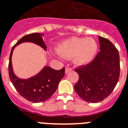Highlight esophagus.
Masks as SVG:
<instances>
[{
	"mask_svg": "<svg viewBox=\"0 0 128 128\" xmlns=\"http://www.w3.org/2000/svg\"><path fill=\"white\" fill-rule=\"evenodd\" d=\"M72 68L67 66V67L66 68V70H65V72H66V73H68V72H69L72 71Z\"/></svg>",
	"mask_w": 128,
	"mask_h": 128,
	"instance_id": "obj_1",
	"label": "esophagus"
}]
</instances>
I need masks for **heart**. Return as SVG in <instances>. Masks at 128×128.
<instances>
[{"label": "heart", "mask_w": 128, "mask_h": 128, "mask_svg": "<svg viewBox=\"0 0 128 128\" xmlns=\"http://www.w3.org/2000/svg\"><path fill=\"white\" fill-rule=\"evenodd\" d=\"M97 48V43L93 38L72 37L59 44L57 51L65 58L73 57L76 64L84 65L93 60Z\"/></svg>", "instance_id": "obj_1"}]
</instances>
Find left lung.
Returning <instances> with one entry per match:
<instances>
[{
  "label": "left lung",
  "instance_id": "1",
  "mask_svg": "<svg viewBox=\"0 0 128 128\" xmlns=\"http://www.w3.org/2000/svg\"><path fill=\"white\" fill-rule=\"evenodd\" d=\"M100 51L91 62L75 68L79 80L74 89L88 102L103 100L112 92L120 77V56L108 39L98 36Z\"/></svg>",
  "mask_w": 128,
  "mask_h": 128
}]
</instances>
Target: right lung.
<instances>
[{
  "instance_id": "1",
  "label": "right lung",
  "mask_w": 128,
  "mask_h": 128,
  "mask_svg": "<svg viewBox=\"0 0 128 128\" xmlns=\"http://www.w3.org/2000/svg\"><path fill=\"white\" fill-rule=\"evenodd\" d=\"M24 42H32L38 44L44 49L46 45L42 40V34L39 33L28 34L21 38L14 45L11 50L8 64V73L16 91L21 96L32 102L45 101L54 93L60 81L64 76L65 68L56 70L50 67L45 66L38 74L28 80H22L14 75L12 66V54L14 48L18 44Z\"/></svg>"
}]
</instances>
